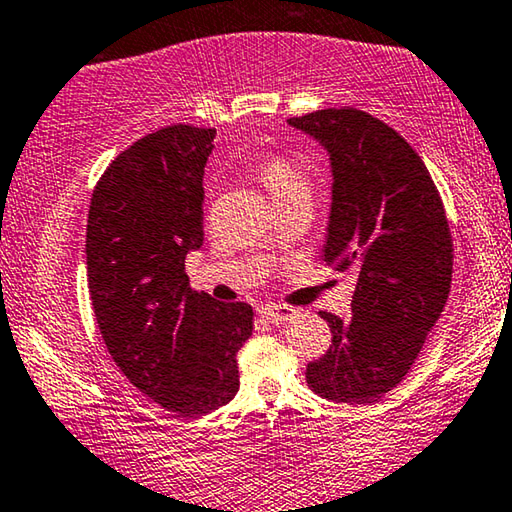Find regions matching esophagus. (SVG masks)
Instances as JSON below:
<instances>
[{
    "instance_id": "esophagus-1",
    "label": "esophagus",
    "mask_w": 512,
    "mask_h": 512,
    "mask_svg": "<svg viewBox=\"0 0 512 512\" xmlns=\"http://www.w3.org/2000/svg\"><path fill=\"white\" fill-rule=\"evenodd\" d=\"M290 313H293V309H288V306H281V304H261V306H258V316L270 320V322L288 320Z\"/></svg>"
}]
</instances>
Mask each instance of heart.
<instances>
[{"label": "heart", "mask_w": 512, "mask_h": 512, "mask_svg": "<svg viewBox=\"0 0 512 512\" xmlns=\"http://www.w3.org/2000/svg\"><path fill=\"white\" fill-rule=\"evenodd\" d=\"M258 178L267 187V192L274 203H283L295 196L309 194V180L297 169L293 162L283 160V157H267L258 167Z\"/></svg>", "instance_id": "obj_1"}]
</instances>
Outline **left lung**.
I'll list each match as a JSON object with an SVG mask.
<instances>
[{
    "instance_id": "left-lung-1",
    "label": "left lung",
    "mask_w": 512,
    "mask_h": 512,
    "mask_svg": "<svg viewBox=\"0 0 512 512\" xmlns=\"http://www.w3.org/2000/svg\"><path fill=\"white\" fill-rule=\"evenodd\" d=\"M325 148L332 208L322 256L355 270L348 320L327 355L306 366L311 391L338 403H373L410 373L451 290L453 242L439 192L414 148L361 109H318L288 119Z\"/></svg>"
}]
</instances>
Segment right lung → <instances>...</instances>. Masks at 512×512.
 Masks as SVG:
<instances>
[{"instance_id": "add662e5", "label": "right lung", "mask_w": 512, "mask_h": 512, "mask_svg": "<svg viewBox=\"0 0 512 512\" xmlns=\"http://www.w3.org/2000/svg\"><path fill=\"white\" fill-rule=\"evenodd\" d=\"M215 130L169 125L109 164L91 196L86 279L102 341L164 410L203 416L238 393L245 302L196 293L185 256L203 245V169Z\"/></svg>"}]
</instances>
